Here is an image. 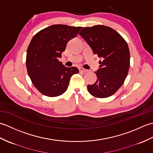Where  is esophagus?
Here are the masks:
<instances>
[{"label":"esophagus","mask_w":153,"mask_h":153,"mask_svg":"<svg viewBox=\"0 0 153 153\" xmlns=\"http://www.w3.org/2000/svg\"><path fill=\"white\" fill-rule=\"evenodd\" d=\"M79 71L80 72H83V73H87L88 72V70L84 69L83 68H79Z\"/></svg>","instance_id":"obj_1"}]
</instances>
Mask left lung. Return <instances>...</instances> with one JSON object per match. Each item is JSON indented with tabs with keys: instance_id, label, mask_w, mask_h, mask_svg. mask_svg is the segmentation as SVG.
Returning a JSON list of instances; mask_svg holds the SVG:
<instances>
[{
	"instance_id": "8db88e82",
	"label": "left lung",
	"mask_w": 153,
	"mask_h": 153,
	"mask_svg": "<svg viewBox=\"0 0 153 153\" xmlns=\"http://www.w3.org/2000/svg\"><path fill=\"white\" fill-rule=\"evenodd\" d=\"M94 54L102 58L99 70L95 71L97 82L87 85L89 93L98 98L114 94L128 76L130 54L128 45L118 33L110 27L99 25L83 27L79 32Z\"/></svg>"
}]
</instances>
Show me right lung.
<instances>
[{"label": "right lung", "instance_id": "obj_1", "mask_svg": "<svg viewBox=\"0 0 153 153\" xmlns=\"http://www.w3.org/2000/svg\"><path fill=\"white\" fill-rule=\"evenodd\" d=\"M81 28L53 25L32 38L27 51L26 68L32 83L43 95L51 97L62 95L71 77L79 72L76 67L65 66L58 58L68 42L77 36Z\"/></svg>", "mask_w": 153, "mask_h": 153}]
</instances>
